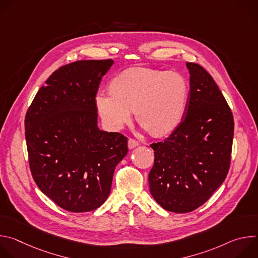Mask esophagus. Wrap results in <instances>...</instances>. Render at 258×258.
<instances>
[{"label": "esophagus", "instance_id": "34e87169", "mask_svg": "<svg viewBox=\"0 0 258 258\" xmlns=\"http://www.w3.org/2000/svg\"><path fill=\"white\" fill-rule=\"evenodd\" d=\"M127 146H128V149L132 150V149H134V148H136V147L139 146V143L137 141L133 140V139H130L128 142H127Z\"/></svg>", "mask_w": 258, "mask_h": 258}]
</instances>
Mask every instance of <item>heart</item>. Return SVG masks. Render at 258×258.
Wrapping results in <instances>:
<instances>
[{"instance_id":"1","label":"heart","mask_w":258,"mask_h":258,"mask_svg":"<svg viewBox=\"0 0 258 258\" xmlns=\"http://www.w3.org/2000/svg\"><path fill=\"white\" fill-rule=\"evenodd\" d=\"M189 97L187 80L180 73L150 68L128 69L111 82V91H100L96 106L104 123L112 131L126 124L133 111L151 135L172 133L185 114Z\"/></svg>"}]
</instances>
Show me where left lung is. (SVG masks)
Here are the masks:
<instances>
[{
    "label": "left lung",
    "mask_w": 258,
    "mask_h": 258,
    "mask_svg": "<svg viewBox=\"0 0 258 258\" xmlns=\"http://www.w3.org/2000/svg\"><path fill=\"white\" fill-rule=\"evenodd\" d=\"M190 91L178 126L151 145L154 165L150 193L165 210L186 213L204 204L224 182L230 167L234 118L209 73L187 62Z\"/></svg>",
    "instance_id": "8db88e82"
}]
</instances>
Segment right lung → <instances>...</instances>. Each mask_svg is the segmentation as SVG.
<instances>
[{
  "instance_id": "obj_1",
  "label": "right lung",
  "mask_w": 258,
  "mask_h": 258,
  "mask_svg": "<svg viewBox=\"0 0 258 258\" xmlns=\"http://www.w3.org/2000/svg\"><path fill=\"white\" fill-rule=\"evenodd\" d=\"M114 61L81 60L60 67L35 95L25 116L31 174L61 208L88 212L111 190L127 139L98 127L96 95Z\"/></svg>"
}]
</instances>
